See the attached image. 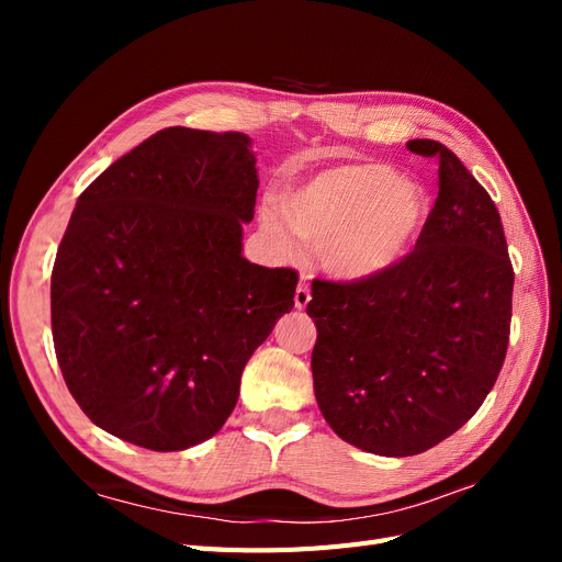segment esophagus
<instances>
[{
    "label": "esophagus",
    "mask_w": 562,
    "mask_h": 562,
    "mask_svg": "<svg viewBox=\"0 0 562 562\" xmlns=\"http://www.w3.org/2000/svg\"><path fill=\"white\" fill-rule=\"evenodd\" d=\"M312 300V291L307 288V283H300L297 291H295V307L297 310H304Z\"/></svg>",
    "instance_id": "1"
}]
</instances>
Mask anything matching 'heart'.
I'll list each match as a JSON object with an SVG mask.
<instances>
[{
  "mask_svg": "<svg viewBox=\"0 0 562 562\" xmlns=\"http://www.w3.org/2000/svg\"><path fill=\"white\" fill-rule=\"evenodd\" d=\"M429 220L427 196L384 164L328 168L293 187L283 211L267 206L262 225L283 248L293 229L318 244V260L342 281H368L411 252Z\"/></svg>",
  "mask_w": 562,
  "mask_h": 562,
  "instance_id": "b5f03b06",
  "label": "heart"
}]
</instances>
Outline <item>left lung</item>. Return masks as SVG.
<instances>
[{"label": "left lung", "instance_id": "left-lung-1", "mask_svg": "<svg viewBox=\"0 0 562 562\" xmlns=\"http://www.w3.org/2000/svg\"><path fill=\"white\" fill-rule=\"evenodd\" d=\"M407 149L438 161L427 227L386 274L314 281V394L330 429L382 457L438 446L495 386L512 333L514 267L495 201L436 140Z\"/></svg>", "mask_w": 562, "mask_h": 562}]
</instances>
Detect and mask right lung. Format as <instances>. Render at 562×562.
Wrapping results in <instances>:
<instances>
[{"label": "right lung", "instance_id": "add662e5", "mask_svg": "<svg viewBox=\"0 0 562 562\" xmlns=\"http://www.w3.org/2000/svg\"><path fill=\"white\" fill-rule=\"evenodd\" d=\"M258 184L248 135L171 126L77 199L50 271V330L100 429L173 452L232 415L252 351L295 307V269L241 255Z\"/></svg>", "mask_w": 562, "mask_h": 562}]
</instances>
